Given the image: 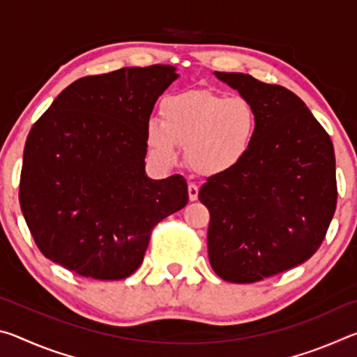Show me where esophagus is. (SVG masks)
<instances>
[{
    "label": "esophagus",
    "instance_id": "obj_1",
    "mask_svg": "<svg viewBox=\"0 0 357 357\" xmlns=\"http://www.w3.org/2000/svg\"><path fill=\"white\" fill-rule=\"evenodd\" d=\"M187 190H189V198H190V202H195L197 198H198V185H197V184H193V183H190V184H189V187H187Z\"/></svg>",
    "mask_w": 357,
    "mask_h": 357
}]
</instances>
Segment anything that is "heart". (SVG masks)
I'll use <instances>...</instances> for the list:
<instances>
[{"mask_svg":"<svg viewBox=\"0 0 357 357\" xmlns=\"http://www.w3.org/2000/svg\"><path fill=\"white\" fill-rule=\"evenodd\" d=\"M160 116L162 121H149L144 134L154 160L176 164L183 146L193 170L209 176L236 168L249 155L258 132V114L249 100L209 89L168 96Z\"/></svg>","mask_w":357,"mask_h":357,"instance_id":"b5f03b06","label":"heart"}]
</instances>
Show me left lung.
Segmentation results:
<instances>
[{
    "instance_id": "8db88e82",
    "label": "left lung",
    "mask_w": 357,
    "mask_h": 357,
    "mask_svg": "<svg viewBox=\"0 0 357 357\" xmlns=\"http://www.w3.org/2000/svg\"><path fill=\"white\" fill-rule=\"evenodd\" d=\"M258 114L249 155L208 178L198 198L209 209V263L220 279L253 283L307 261L335 213L331 137L298 96L239 72H214Z\"/></svg>"
}]
</instances>
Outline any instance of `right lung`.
<instances>
[{
	"label": "right lung",
	"instance_id": "1",
	"mask_svg": "<svg viewBox=\"0 0 357 357\" xmlns=\"http://www.w3.org/2000/svg\"><path fill=\"white\" fill-rule=\"evenodd\" d=\"M176 68L155 64L83 77L29 130L20 208L39 250L98 280L134 274L153 228L189 202L181 174L144 172L146 124Z\"/></svg>",
	"mask_w": 357,
	"mask_h": 357
}]
</instances>
